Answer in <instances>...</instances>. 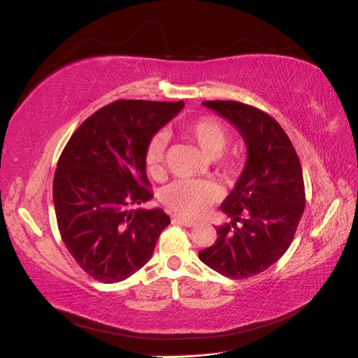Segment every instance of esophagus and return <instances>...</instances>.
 <instances>
[{
  "label": "esophagus",
  "instance_id": "1",
  "mask_svg": "<svg viewBox=\"0 0 358 358\" xmlns=\"http://www.w3.org/2000/svg\"><path fill=\"white\" fill-rule=\"evenodd\" d=\"M173 221H176V222L185 225V227H194V225H196V222L191 221V220L183 218V216H173Z\"/></svg>",
  "mask_w": 358,
  "mask_h": 358
}]
</instances>
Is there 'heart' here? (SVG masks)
<instances>
[{
    "mask_svg": "<svg viewBox=\"0 0 358 358\" xmlns=\"http://www.w3.org/2000/svg\"><path fill=\"white\" fill-rule=\"evenodd\" d=\"M185 133L197 145L201 154L209 159L218 158L229 140L225 128L213 117H200L188 124L185 127ZM166 148L167 136L164 133H158L149 140L146 148V166L154 178H158L162 173ZM221 167L225 176H234L239 171V157L233 155L224 159ZM220 188L215 183L200 179H178L169 183L159 192V199L167 208L182 216H188V218L201 216L220 199Z\"/></svg>",
    "mask_w": 358,
    "mask_h": 358,
    "instance_id": "1",
    "label": "heart"
}]
</instances>
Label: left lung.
Instances as JSON below:
<instances>
[{
	"label": "left lung",
	"instance_id": "8db88e82",
	"mask_svg": "<svg viewBox=\"0 0 358 358\" xmlns=\"http://www.w3.org/2000/svg\"><path fill=\"white\" fill-rule=\"evenodd\" d=\"M245 140L248 157L221 204L229 224L199 252L201 262L231 279L264 272L289 248L305 210V183L294 146L275 119L239 101H203Z\"/></svg>",
	"mask_w": 358,
	"mask_h": 358
}]
</instances>
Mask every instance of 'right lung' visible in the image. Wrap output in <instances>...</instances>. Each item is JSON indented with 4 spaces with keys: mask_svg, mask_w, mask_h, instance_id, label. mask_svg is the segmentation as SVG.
<instances>
[{
    "mask_svg": "<svg viewBox=\"0 0 358 358\" xmlns=\"http://www.w3.org/2000/svg\"><path fill=\"white\" fill-rule=\"evenodd\" d=\"M183 101L119 100L101 107L76 129L53 178V204L64 245L86 273L121 282L154 254L170 218L140 209L152 199L146 148Z\"/></svg>",
    "mask_w": 358,
    "mask_h": 358,
    "instance_id": "obj_1",
    "label": "right lung"
}]
</instances>
